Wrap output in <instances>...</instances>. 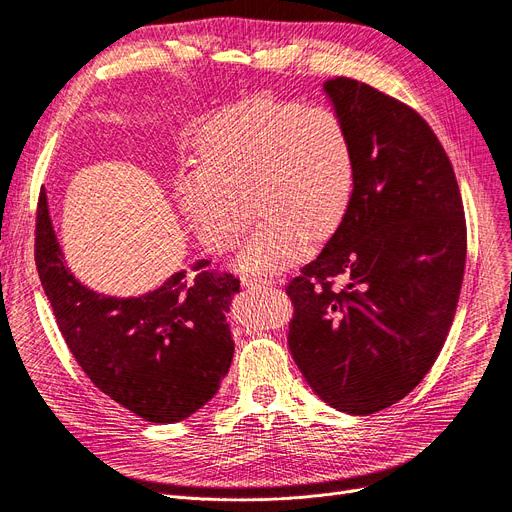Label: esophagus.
Wrapping results in <instances>:
<instances>
[{
    "label": "esophagus",
    "instance_id": "34e87169",
    "mask_svg": "<svg viewBox=\"0 0 512 512\" xmlns=\"http://www.w3.org/2000/svg\"><path fill=\"white\" fill-rule=\"evenodd\" d=\"M242 285H244V287H251V289L274 287V280H270V278H251V276H242Z\"/></svg>",
    "mask_w": 512,
    "mask_h": 512
}]
</instances>
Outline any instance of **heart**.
Listing matches in <instances>:
<instances>
[{"label":"heart","mask_w":512,"mask_h":512,"mask_svg":"<svg viewBox=\"0 0 512 512\" xmlns=\"http://www.w3.org/2000/svg\"><path fill=\"white\" fill-rule=\"evenodd\" d=\"M196 156L200 168L183 170L175 189L208 251H234L253 213L263 219L238 255L242 272L289 268L306 240L320 244L339 230L354 198V141L331 107L240 101L204 124Z\"/></svg>","instance_id":"obj_1"}]
</instances>
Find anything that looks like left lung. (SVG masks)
Returning <instances> with one entry per match:
<instances>
[{"label":"left lung","instance_id":"left-lung-1","mask_svg":"<svg viewBox=\"0 0 512 512\" xmlns=\"http://www.w3.org/2000/svg\"><path fill=\"white\" fill-rule=\"evenodd\" d=\"M325 92L350 128L356 189L323 253L287 285V342L320 399L369 415L405 399L445 344L464 278V204L418 111L352 78Z\"/></svg>","mask_w":512,"mask_h":512}]
</instances>
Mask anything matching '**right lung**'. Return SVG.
Listing matches in <instances>:
<instances>
[{"label":"right lung","mask_w":512,"mask_h":512,"mask_svg":"<svg viewBox=\"0 0 512 512\" xmlns=\"http://www.w3.org/2000/svg\"><path fill=\"white\" fill-rule=\"evenodd\" d=\"M196 261L141 297H107L69 272L42 189L35 217V266L56 325L90 382L130 413L175 424L219 390L234 339L225 312L240 289L234 274Z\"/></svg>","instance_id":"add662e5"}]
</instances>
